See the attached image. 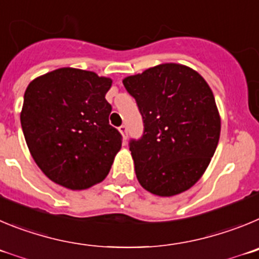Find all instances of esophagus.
Returning <instances> with one entry per match:
<instances>
[{"label":"esophagus","instance_id":"esophagus-1","mask_svg":"<svg viewBox=\"0 0 259 259\" xmlns=\"http://www.w3.org/2000/svg\"><path fill=\"white\" fill-rule=\"evenodd\" d=\"M118 132L121 133V135H122V138L126 141V135H127V127L126 125H121L120 127H118Z\"/></svg>","mask_w":259,"mask_h":259}]
</instances>
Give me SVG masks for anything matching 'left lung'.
<instances>
[{
	"label": "left lung",
	"instance_id": "8db88e82",
	"mask_svg": "<svg viewBox=\"0 0 259 259\" xmlns=\"http://www.w3.org/2000/svg\"><path fill=\"white\" fill-rule=\"evenodd\" d=\"M135 98L144 133L130 142L142 187L162 197L190 190L210 164L221 116L210 86L195 69L162 63L122 80Z\"/></svg>",
	"mask_w": 259,
	"mask_h": 259
}]
</instances>
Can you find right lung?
<instances>
[{"label":"right lung","instance_id":"1","mask_svg":"<svg viewBox=\"0 0 259 259\" xmlns=\"http://www.w3.org/2000/svg\"><path fill=\"white\" fill-rule=\"evenodd\" d=\"M112 80L85 69L58 68L29 82L20 122L37 166L57 185L86 190L108 176L121 150L109 125Z\"/></svg>","mask_w":259,"mask_h":259}]
</instances>
